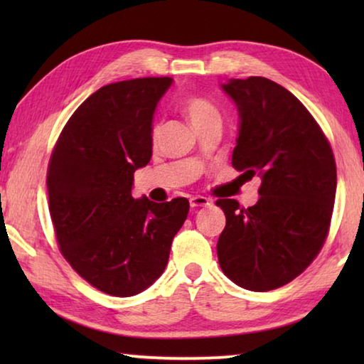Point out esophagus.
Instances as JSON below:
<instances>
[{"instance_id":"1","label":"esophagus","mask_w":364,"mask_h":364,"mask_svg":"<svg viewBox=\"0 0 364 364\" xmlns=\"http://www.w3.org/2000/svg\"><path fill=\"white\" fill-rule=\"evenodd\" d=\"M189 204H191V207H207L212 204V200L207 199V197H204V196H193L189 199Z\"/></svg>"}]
</instances>
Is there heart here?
Returning a JSON list of instances; mask_svg holds the SVG:
<instances>
[{
    "mask_svg": "<svg viewBox=\"0 0 364 364\" xmlns=\"http://www.w3.org/2000/svg\"><path fill=\"white\" fill-rule=\"evenodd\" d=\"M183 112L186 114L189 122L193 123V127L197 128L204 123H208L212 120H220V112L213 104L200 96H188L183 101ZM159 133V128H152V139H156Z\"/></svg>",
    "mask_w": 364,
    "mask_h": 364,
    "instance_id": "1",
    "label": "heart"
}]
</instances>
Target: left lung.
I'll return each mask as SVG.
<instances>
[{"instance_id":"left-lung-1","label":"left lung","mask_w":364,"mask_h":364,"mask_svg":"<svg viewBox=\"0 0 364 364\" xmlns=\"http://www.w3.org/2000/svg\"><path fill=\"white\" fill-rule=\"evenodd\" d=\"M236 104L232 167L262 178L260 199L242 208L220 199L226 226L217 254L223 273L247 291L287 284L313 262L328 236L337 170L329 141L297 97L263 77L221 85Z\"/></svg>"}]
</instances>
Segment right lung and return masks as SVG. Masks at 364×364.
Instances as JSON below:
<instances>
[{
  "label": "right lung",
  "instance_id": "add662e5",
  "mask_svg": "<svg viewBox=\"0 0 364 364\" xmlns=\"http://www.w3.org/2000/svg\"><path fill=\"white\" fill-rule=\"evenodd\" d=\"M170 77L102 86L65 123L48 165L49 213L70 267L100 291L132 297L167 267L189 212L176 197L132 196L133 173L152 156V117Z\"/></svg>",
  "mask_w": 364,
  "mask_h": 364
}]
</instances>
